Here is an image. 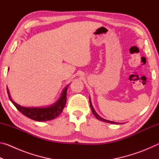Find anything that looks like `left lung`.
Instances as JSON below:
<instances>
[{
	"label": "left lung",
	"instance_id": "left-lung-1",
	"mask_svg": "<svg viewBox=\"0 0 159 159\" xmlns=\"http://www.w3.org/2000/svg\"><path fill=\"white\" fill-rule=\"evenodd\" d=\"M89 99H90V107H91V109H92V112H93V114H94V116H95L97 118V119H98V120H102V121H103V122H106V123H114V124H119V123H116V122L111 121V120H106V119H104V118H102V117L99 116L98 114H97L96 111H95V109H94V108H93V105H92V103H91L90 98Z\"/></svg>",
	"mask_w": 159,
	"mask_h": 159
}]
</instances>
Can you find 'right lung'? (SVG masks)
Listing matches in <instances>:
<instances>
[{
	"instance_id": "1",
	"label": "right lung",
	"mask_w": 159,
	"mask_h": 159,
	"mask_svg": "<svg viewBox=\"0 0 159 159\" xmlns=\"http://www.w3.org/2000/svg\"><path fill=\"white\" fill-rule=\"evenodd\" d=\"M69 85V84L66 85V87L63 90L61 97L55 103L46 107H21L12 100L7 87V91L10 101L21 114L32 120H36V121H47V120H52L54 118H57L62 112L66 102V90Z\"/></svg>"
}]
</instances>
